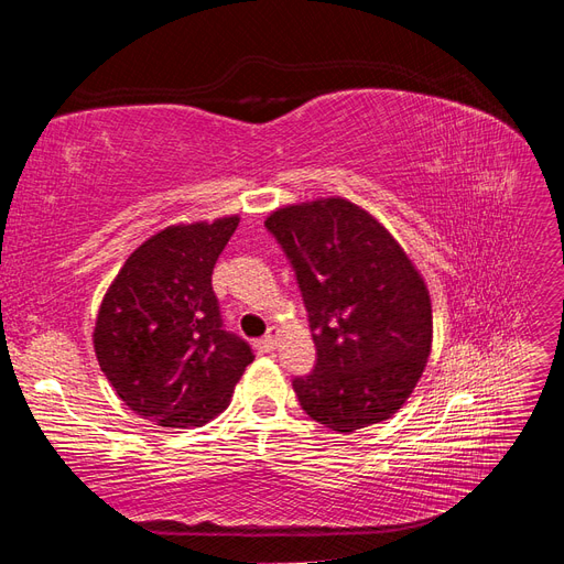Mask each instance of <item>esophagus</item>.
<instances>
[{"instance_id":"obj_1","label":"esophagus","mask_w":564,"mask_h":564,"mask_svg":"<svg viewBox=\"0 0 564 564\" xmlns=\"http://www.w3.org/2000/svg\"><path fill=\"white\" fill-rule=\"evenodd\" d=\"M275 346H278V332H275V329H270V332H268L263 338L256 340V348L263 350V352L275 350Z\"/></svg>"}]
</instances>
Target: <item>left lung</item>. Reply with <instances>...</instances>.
Returning a JSON list of instances; mask_svg holds the SVG:
<instances>
[{"mask_svg": "<svg viewBox=\"0 0 564 564\" xmlns=\"http://www.w3.org/2000/svg\"><path fill=\"white\" fill-rule=\"evenodd\" d=\"M296 272L315 369L296 377L303 412L336 433L390 419L412 395L433 340L431 296L392 235L344 197L265 220Z\"/></svg>", "mask_w": 564, "mask_h": 564, "instance_id": "1", "label": "left lung"}]
</instances>
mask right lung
<instances>
[{
    "instance_id": "right-lung-1",
    "label": "right lung",
    "mask_w": 564,
    "mask_h": 564,
    "mask_svg": "<svg viewBox=\"0 0 564 564\" xmlns=\"http://www.w3.org/2000/svg\"><path fill=\"white\" fill-rule=\"evenodd\" d=\"M240 218L172 226L135 249L100 303L94 348L122 402L166 429L218 416L253 352L226 332L212 272Z\"/></svg>"
}]
</instances>
